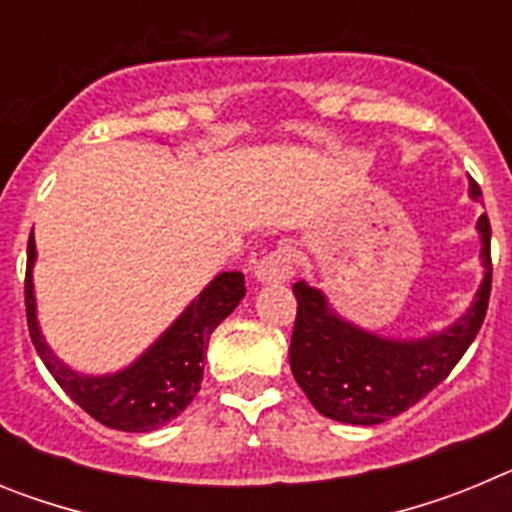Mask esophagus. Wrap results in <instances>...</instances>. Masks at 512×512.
I'll list each match as a JSON object with an SVG mask.
<instances>
[{
	"label": "esophagus",
	"instance_id": "esophagus-1",
	"mask_svg": "<svg viewBox=\"0 0 512 512\" xmlns=\"http://www.w3.org/2000/svg\"><path fill=\"white\" fill-rule=\"evenodd\" d=\"M295 264V251L289 246H282L277 248V251H271L269 256H264V259L256 264L253 274H256V279H259L261 284H284L292 279V274H295Z\"/></svg>",
	"mask_w": 512,
	"mask_h": 512
}]
</instances>
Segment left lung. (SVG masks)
<instances>
[{"label": "left lung", "instance_id": "left-lung-1", "mask_svg": "<svg viewBox=\"0 0 512 512\" xmlns=\"http://www.w3.org/2000/svg\"><path fill=\"white\" fill-rule=\"evenodd\" d=\"M477 200L479 184H469ZM485 279L469 307L451 328L413 341L374 336L330 310L320 289L292 287L297 318L289 343V366L320 415L351 425H377L423 400L449 377L485 323L492 289L490 217L477 220Z\"/></svg>", "mask_w": 512, "mask_h": 512}]
</instances>
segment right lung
Wrapping results in <instances>:
<instances>
[{
    "mask_svg": "<svg viewBox=\"0 0 512 512\" xmlns=\"http://www.w3.org/2000/svg\"><path fill=\"white\" fill-rule=\"evenodd\" d=\"M35 241H27L25 310L33 346L53 374L61 390L107 428L128 433H148L174 420L200 392L205 374L207 343L212 330L228 318L246 297V279L241 271H223L200 292V297L174 320L164 336L146 354L117 374L87 377L76 374L53 354L43 341L35 318L33 292Z\"/></svg>",
    "mask_w": 512,
    "mask_h": 512,
    "instance_id": "1",
    "label": "right lung"
}]
</instances>
